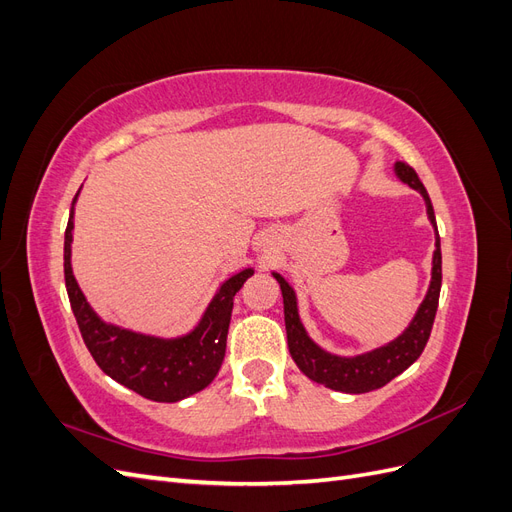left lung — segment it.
Instances as JSON below:
<instances>
[{
  "label": "left lung",
  "instance_id": "obj_1",
  "mask_svg": "<svg viewBox=\"0 0 512 512\" xmlns=\"http://www.w3.org/2000/svg\"><path fill=\"white\" fill-rule=\"evenodd\" d=\"M395 175L399 181L408 183L412 190L421 192L425 207H427V218L431 226L436 228V250H433L431 260V282L425 299L414 314L408 329L395 337L393 342L386 346H380L365 354L356 356H337L327 350H322L318 344L312 342V337L307 335L303 322L299 318V307H297V294H294L292 286L284 280L280 273H273L282 288L284 297V320H286V335H288V350L290 356L297 363V367L303 374L318 384H324L327 389L342 391V393H369L376 391L386 382H391L401 371H406L421 352L425 350V344L429 339L433 318L438 312V299H440V286H442V252H440V235L436 226V215H433V205L429 200V194L425 185L414 173V168L406 162H395Z\"/></svg>",
  "mask_w": 512,
  "mask_h": 512
}]
</instances>
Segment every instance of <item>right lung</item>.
<instances>
[{
    "instance_id": "obj_1",
    "label": "right lung",
    "mask_w": 512,
    "mask_h": 512,
    "mask_svg": "<svg viewBox=\"0 0 512 512\" xmlns=\"http://www.w3.org/2000/svg\"><path fill=\"white\" fill-rule=\"evenodd\" d=\"M79 196V192H76ZM64 241V275L70 305L87 350L106 376L151 401L175 404L213 382L226 354V335L235 294L254 269H243L218 288L196 327L181 337L164 339L156 335L121 329L104 322L85 299L72 273V228L74 203Z\"/></svg>"
}]
</instances>
